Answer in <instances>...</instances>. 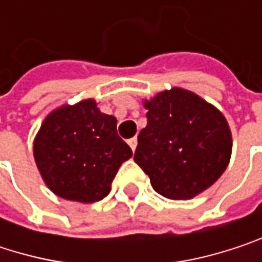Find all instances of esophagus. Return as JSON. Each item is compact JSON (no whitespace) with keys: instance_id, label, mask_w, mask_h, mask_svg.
I'll return each mask as SVG.
<instances>
[{"instance_id":"34e87169","label":"esophagus","mask_w":262,"mask_h":262,"mask_svg":"<svg viewBox=\"0 0 262 262\" xmlns=\"http://www.w3.org/2000/svg\"><path fill=\"white\" fill-rule=\"evenodd\" d=\"M129 145H130V148L135 151L136 150V145H138V139L136 138H132V139H129Z\"/></svg>"}]
</instances>
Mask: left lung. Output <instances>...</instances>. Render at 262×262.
Returning a JSON list of instances; mask_svg holds the SVG:
<instances>
[{"instance_id":"8db88e82","label":"left lung","mask_w":262,"mask_h":262,"mask_svg":"<svg viewBox=\"0 0 262 262\" xmlns=\"http://www.w3.org/2000/svg\"><path fill=\"white\" fill-rule=\"evenodd\" d=\"M142 104L147 126L138 135L133 159L153 189L171 200H188L217 182L232 155L225 115L183 88L158 92Z\"/></svg>"}]
</instances>
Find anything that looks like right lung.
<instances>
[{"label":"right lung","mask_w":262,"mask_h":262,"mask_svg":"<svg viewBox=\"0 0 262 262\" xmlns=\"http://www.w3.org/2000/svg\"><path fill=\"white\" fill-rule=\"evenodd\" d=\"M33 156L45 185L59 197L94 203L106 197L130 147L117 133V118L94 98L51 111L33 141Z\"/></svg>","instance_id":"right-lung-1"}]
</instances>
